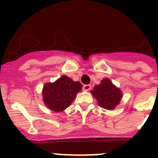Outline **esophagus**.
Returning <instances> with one entry per match:
<instances>
[{
	"label": "esophagus",
	"mask_w": 158,
	"mask_h": 158,
	"mask_svg": "<svg viewBox=\"0 0 158 158\" xmlns=\"http://www.w3.org/2000/svg\"><path fill=\"white\" fill-rule=\"evenodd\" d=\"M90 89H91V85H83L84 91H89Z\"/></svg>",
	"instance_id": "1"
}]
</instances>
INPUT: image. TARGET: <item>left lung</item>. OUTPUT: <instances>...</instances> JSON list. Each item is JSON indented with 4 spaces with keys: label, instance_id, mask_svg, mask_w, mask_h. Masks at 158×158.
Masks as SVG:
<instances>
[{
    "label": "left lung",
    "instance_id": "8db88e82",
    "mask_svg": "<svg viewBox=\"0 0 158 158\" xmlns=\"http://www.w3.org/2000/svg\"><path fill=\"white\" fill-rule=\"evenodd\" d=\"M91 93L99 106L107 110L115 109L123 97L122 91L113 85L109 78H104L100 85H95Z\"/></svg>",
    "mask_w": 158,
    "mask_h": 158
}]
</instances>
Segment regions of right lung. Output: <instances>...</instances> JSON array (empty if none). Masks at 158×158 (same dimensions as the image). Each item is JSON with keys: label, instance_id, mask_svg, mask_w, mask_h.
<instances>
[{"label": "right lung", "instance_id": "right-lung-1", "mask_svg": "<svg viewBox=\"0 0 158 158\" xmlns=\"http://www.w3.org/2000/svg\"><path fill=\"white\" fill-rule=\"evenodd\" d=\"M82 85L70 77L62 75L53 83H46L43 86V100L51 111L62 112L70 106L77 93L81 91Z\"/></svg>", "mask_w": 158, "mask_h": 158}]
</instances>
